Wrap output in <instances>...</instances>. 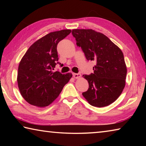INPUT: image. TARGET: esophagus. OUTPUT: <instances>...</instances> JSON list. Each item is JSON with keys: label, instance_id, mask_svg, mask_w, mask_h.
<instances>
[{"label": "esophagus", "instance_id": "1", "mask_svg": "<svg viewBox=\"0 0 146 146\" xmlns=\"http://www.w3.org/2000/svg\"><path fill=\"white\" fill-rule=\"evenodd\" d=\"M73 76L75 78H80L81 77V75L80 73H73Z\"/></svg>", "mask_w": 146, "mask_h": 146}]
</instances>
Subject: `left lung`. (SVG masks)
<instances>
[{"label": "left lung", "mask_w": 146, "mask_h": 146, "mask_svg": "<svg viewBox=\"0 0 146 146\" xmlns=\"http://www.w3.org/2000/svg\"><path fill=\"white\" fill-rule=\"evenodd\" d=\"M73 36L88 60H95L93 73L83 75L89 83L82 93L90 105L102 108L119 97L125 85L127 68L122 51L105 35L91 29H75Z\"/></svg>", "instance_id": "1"}]
</instances>
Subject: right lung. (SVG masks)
I'll use <instances>...</instances> for the list:
<instances>
[{"mask_svg": "<svg viewBox=\"0 0 146 146\" xmlns=\"http://www.w3.org/2000/svg\"><path fill=\"white\" fill-rule=\"evenodd\" d=\"M71 32L70 29L51 32L32 44L20 62L17 84L27 102L38 108L51 104L62 90L72 74L53 70L58 61V43Z\"/></svg>", "mask_w": 146, "mask_h": 146, "instance_id": "right-lung-1", "label": "right lung"}]
</instances>
